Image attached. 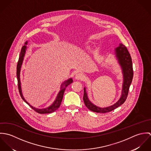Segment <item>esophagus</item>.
I'll use <instances>...</instances> for the list:
<instances>
[{
    "label": "esophagus",
    "mask_w": 151,
    "mask_h": 151,
    "mask_svg": "<svg viewBox=\"0 0 151 151\" xmlns=\"http://www.w3.org/2000/svg\"><path fill=\"white\" fill-rule=\"evenodd\" d=\"M84 77V74L82 73H77L75 76V78L76 80H80L82 79Z\"/></svg>",
    "instance_id": "34e87169"
}]
</instances>
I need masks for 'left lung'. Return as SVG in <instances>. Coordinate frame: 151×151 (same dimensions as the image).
Masks as SVG:
<instances>
[{
    "label": "left lung",
    "mask_w": 151,
    "mask_h": 151,
    "mask_svg": "<svg viewBox=\"0 0 151 151\" xmlns=\"http://www.w3.org/2000/svg\"><path fill=\"white\" fill-rule=\"evenodd\" d=\"M114 51L116 59L122 68L123 77L121 96L120 99L113 105L105 108H100L92 104L89 100L86 93V88L84 87L83 100L86 108L96 113L109 112L122 105L127 99L129 86L131 84L133 77L132 59L127 47L122 43H120L119 46L114 49Z\"/></svg>",
    "instance_id": "obj_1"
}]
</instances>
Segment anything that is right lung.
<instances>
[{
	"label": "right lung",
	"instance_id": "1",
	"mask_svg": "<svg viewBox=\"0 0 151 151\" xmlns=\"http://www.w3.org/2000/svg\"><path fill=\"white\" fill-rule=\"evenodd\" d=\"M28 45V41H26L24 45L22 47V50L20 54L18 63L17 65V81H18V87H19V91L20 94V96L22 97V100L27 103L30 107H31L32 109H33L35 111H37L38 113L40 114H45V113H50L55 111L56 110H57L59 106H60L61 102L63 99L64 92H65V89L66 87L71 84L73 83V79L72 78H70L67 80H65L63 81L61 85H60V91L58 92L57 96L55 99V100L53 101V102L49 106L45 108H42V109H39V108H35L32 106H31L24 98L23 95L22 93V86H21V81H20V71H21V68H22V65L23 63L24 58L26 53V50L27 49V45Z\"/></svg>",
	"mask_w": 151,
	"mask_h": 151
}]
</instances>
